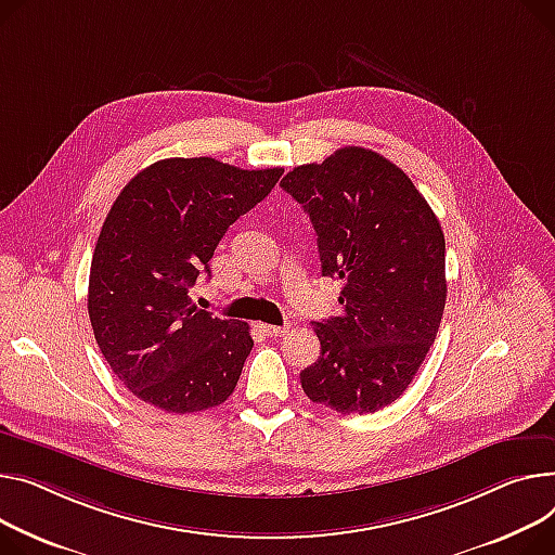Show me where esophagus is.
<instances>
[{
	"mask_svg": "<svg viewBox=\"0 0 555 555\" xmlns=\"http://www.w3.org/2000/svg\"><path fill=\"white\" fill-rule=\"evenodd\" d=\"M263 330V335H268V337H283L285 332H287V327L285 325H270V323H261L258 325Z\"/></svg>",
	"mask_w": 555,
	"mask_h": 555,
	"instance_id": "1",
	"label": "esophagus"
}]
</instances>
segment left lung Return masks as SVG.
Returning a JSON list of instances; mask_svg holds the SVG:
<instances>
[{"instance_id":"left-lung-1","label":"left lung","mask_w":555,"mask_h":555,"mask_svg":"<svg viewBox=\"0 0 555 555\" xmlns=\"http://www.w3.org/2000/svg\"><path fill=\"white\" fill-rule=\"evenodd\" d=\"M281 188L317 232L321 274L344 281L341 314L312 323L321 357L304 392L337 413H375L417 375L447 306V243L413 180L363 146L294 167Z\"/></svg>"}]
</instances>
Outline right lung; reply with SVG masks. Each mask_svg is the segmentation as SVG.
Listing matches in <instances>:
<instances>
[{
    "label": "right lung",
    "instance_id": "add662e5",
    "mask_svg": "<svg viewBox=\"0 0 555 555\" xmlns=\"http://www.w3.org/2000/svg\"><path fill=\"white\" fill-rule=\"evenodd\" d=\"M283 169L167 158L135 173L111 205L89 274V319L114 375L144 403L198 413L236 388L249 325L196 308L198 274L228 228L261 203Z\"/></svg>",
    "mask_w": 555,
    "mask_h": 555
}]
</instances>
